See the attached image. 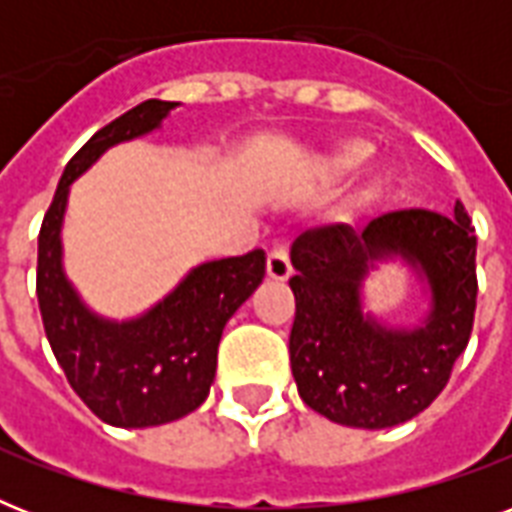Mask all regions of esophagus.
I'll return each mask as SVG.
<instances>
[{
	"instance_id": "esophagus-1",
	"label": "esophagus",
	"mask_w": 512,
	"mask_h": 512,
	"mask_svg": "<svg viewBox=\"0 0 512 512\" xmlns=\"http://www.w3.org/2000/svg\"><path fill=\"white\" fill-rule=\"evenodd\" d=\"M292 276V263H289V249L276 247L268 255V279L287 281Z\"/></svg>"
}]
</instances>
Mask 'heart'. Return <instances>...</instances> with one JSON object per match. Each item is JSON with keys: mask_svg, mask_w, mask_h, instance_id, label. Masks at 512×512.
I'll return each instance as SVG.
<instances>
[{"mask_svg": "<svg viewBox=\"0 0 512 512\" xmlns=\"http://www.w3.org/2000/svg\"><path fill=\"white\" fill-rule=\"evenodd\" d=\"M369 154H372V148L366 146V143H361V140H345V143H340V146L332 151V154L327 156V172L329 175H348V172H356L361 164L369 159ZM380 177H374L372 183L366 185L364 188V199H369V196H374L377 193V188H380Z\"/></svg>", "mask_w": 512, "mask_h": 512, "instance_id": "b5f03b06", "label": "heart"}]
</instances>
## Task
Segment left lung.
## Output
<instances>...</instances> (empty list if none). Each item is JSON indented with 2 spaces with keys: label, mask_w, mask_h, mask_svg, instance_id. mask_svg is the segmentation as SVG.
Instances as JSON below:
<instances>
[{
  "label": "left lung",
  "mask_w": 512,
  "mask_h": 512,
  "mask_svg": "<svg viewBox=\"0 0 512 512\" xmlns=\"http://www.w3.org/2000/svg\"><path fill=\"white\" fill-rule=\"evenodd\" d=\"M476 228L460 201L454 215L398 209L350 225H319L292 244L295 324L289 361L313 412L348 428L380 430L428 409L468 348L476 316ZM396 254L431 289L420 328L388 330L363 313L360 284L377 259Z\"/></svg>",
  "instance_id": "8db88e82"
}]
</instances>
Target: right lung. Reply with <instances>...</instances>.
Returning <instances> with one entry per match:
<instances>
[{"instance_id":"obj_1","label":"right lung","mask_w":512,"mask_h":512,"mask_svg":"<svg viewBox=\"0 0 512 512\" xmlns=\"http://www.w3.org/2000/svg\"><path fill=\"white\" fill-rule=\"evenodd\" d=\"M175 106L146 100L95 132L66 164L39 231L36 297L50 348L76 396L116 428L164 425L204 404L225 324L265 276L263 249L201 263L132 321L100 319L68 284L60 247L68 185L103 151L156 130Z\"/></svg>"}]
</instances>
